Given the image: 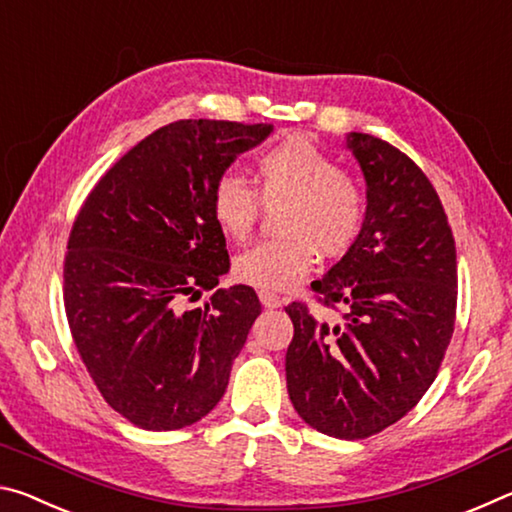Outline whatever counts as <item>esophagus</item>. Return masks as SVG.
<instances>
[{
    "mask_svg": "<svg viewBox=\"0 0 512 512\" xmlns=\"http://www.w3.org/2000/svg\"><path fill=\"white\" fill-rule=\"evenodd\" d=\"M259 300H262V305L266 309H277V307L284 305V300L277 296V293L268 291V289H259Z\"/></svg>",
    "mask_w": 512,
    "mask_h": 512,
    "instance_id": "esophagus-1",
    "label": "esophagus"
}]
</instances>
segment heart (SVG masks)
Wrapping results in <instances>:
<instances>
[{"label":"heart","mask_w":512,"mask_h":512,"mask_svg":"<svg viewBox=\"0 0 512 512\" xmlns=\"http://www.w3.org/2000/svg\"><path fill=\"white\" fill-rule=\"evenodd\" d=\"M259 198L282 203L277 232L235 259L237 280L271 291H287L314 271L318 250L341 257L354 246L363 228L366 201L359 185L327 153L305 137L268 146L255 160ZM214 223L232 241H246L255 228L259 201L244 178L223 173L210 192Z\"/></svg>","instance_id":"1"}]
</instances>
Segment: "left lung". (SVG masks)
<instances>
[{
	"label": "left lung",
	"instance_id": "1",
	"mask_svg": "<svg viewBox=\"0 0 512 512\" xmlns=\"http://www.w3.org/2000/svg\"><path fill=\"white\" fill-rule=\"evenodd\" d=\"M366 180L354 246L311 282L343 318L291 302L287 388L309 427L357 440L404 418L436 379L454 332L456 246L436 189L379 137L348 133Z\"/></svg>",
	"mask_w": 512,
	"mask_h": 512
}]
</instances>
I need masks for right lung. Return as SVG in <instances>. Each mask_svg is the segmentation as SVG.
<instances>
[{"instance_id":"right-lung-1","label":"right lung","mask_w":512,"mask_h":512,"mask_svg":"<svg viewBox=\"0 0 512 512\" xmlns=\"http://www.w3.org/2000/svg\"><path fill=\"white\" fill-rule=\"evenodd\" d=\"M271 124L180 119L106 171L72 225L65 311L76 350L112 409L146 431L210 413L262 314L246 284L187 302L230 271L210 212L216 178L262 144Z\"/></svg>"}]
</instances>
